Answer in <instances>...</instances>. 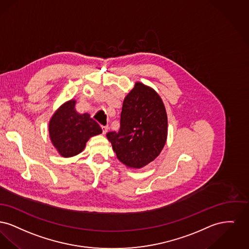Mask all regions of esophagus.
<instances>
[{"label": "esophagus", "mask_w": 249, "mask_h": 249, "mask_svg": "<svg viewBox=\"0 0 249 249\" xmlns=\"http://www.w3.org/2000/svg\"><path fill=\"white\" fill-rule=\"evenodd\" d=\"M108 130V127L107 126H102V131H103V134L105 135L106 133Z\"/></svg>", "instance_id": "obj_1"}]
</instances>
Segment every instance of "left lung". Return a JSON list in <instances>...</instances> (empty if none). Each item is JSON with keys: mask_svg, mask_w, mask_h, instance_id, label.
<instances>
[{"mask_svg": "<svg viewBox=\"0 0 249 249\" xmlns=\"http://www.w3.org/2000/svg\"><path fill=\"white\" fill-rule=\"evenodd\" d=\"M167 137L162 98L152 87L136 82L124 99L120 130L107 134L117 158L127 168L142 169L160 155Z\"/></svg>", "mask_w": 249, "mask_h": 249, "instance_id": "obj_1", "label": "left lung"}]
</instances>
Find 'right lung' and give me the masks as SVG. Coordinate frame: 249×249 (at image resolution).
Here are the masks:
<instances>
[{"mask_svg":"<svg viewBox=\"0 0 249 249\" xmlns=\"http://www.w3.org/2000/svg\"><path fill=\"white\" fill-rule=\"evenodd\" d=\"M76 102L75 99H70L60 106L49 123L51 142L63 157L79 155L90 138L102 133L90 114H80L76 110Z\"/></svg>","mask_w":249,"mask_h":249,"instance_id":"right-lung-1","label":"right lung"}]
</instances>
